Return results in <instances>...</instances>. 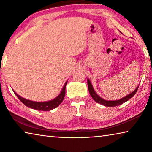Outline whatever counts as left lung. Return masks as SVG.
<instances>
[{
	"label": "left lung",
	"instance_id": "obj_1",
	"mask_svg": "<svg viewBox=\"0 0 152 152\" xmlns=\"http://www.w3.org/2000/svg\"><path fill=\"white\" fill-rule=\"evenodd\" d=\"M87 82H88V88L90 94H91V96H92V99H93L96 102H98V103H100L106 107H116V106H118V105H120L123 103H124V102L127 101L128 100H129L131 98L134 96L135 94L137 92V89L139 88V86H138L134 91L132 92L131 94H128L127 96L121 99L117 100V101H105V100L102 99V98L100 97L99 95L95 92V91H94L93 86H92V84L91 83V82H90L88 79Z\"/></svg>",
	"mask_w": 152,
	"mask_h": 152
}]
</instances>
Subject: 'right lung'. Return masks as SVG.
<instances>
[{
	"label": "right lung",
	"instance_id": "obj_1",
	"mask_svg": "<svg viewBox=\"0 0 152 152\" xmlns=\"http://www.w3.org/2000/svg\"><path fill=\"white\" fill-rule=\"evenodd\" d=\"M67 82H66L65 84H64L63 88L61 90V92H60V94L58 96L52 100V101L47 102H35L29 101V100L25 99L24 98L20 97L19 95H18L15 91L13 92H15V95L18 97V99H19L25 106L31 108V109L35 110H43V111H49V110H52L53 109H55V108L58 107L59 105L61 104V102L63 101L66 94V86Z\"/></svg>",
	"mask_w": 152,
	"mask_h": 152
}]
</instances>
